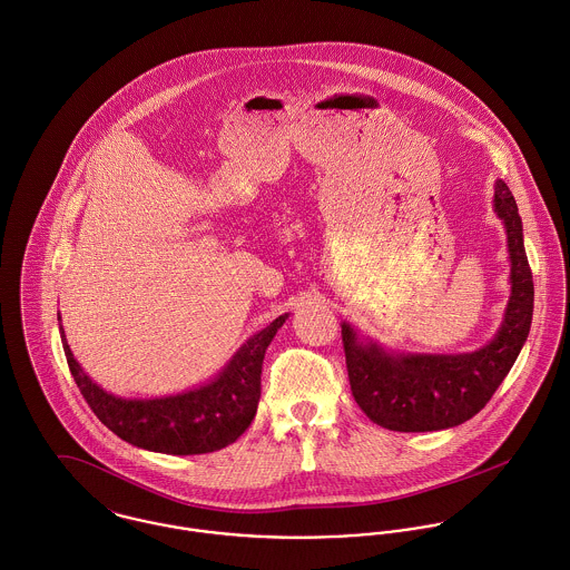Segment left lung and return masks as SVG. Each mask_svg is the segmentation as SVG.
Here are the masks:
<instances>
[{
    "label": "left lung",
    "instance_id": "1",
    "mask_svg": "<svg viewBox=\"0 0 570 570\" xmlns=\"http://www.w3.org/2000/svg\"><path fill=\"white\" fill-rule=\"evenodd\" d=\"M493 209L507 228L511 297L495 337L462 354H394L361 342L342 324L350 390L365 416L392 432H439L475 416L513 367L533 320V275L522 218L509 187L498 180Z\"/></svg>",
    "mask_w": 570,
    "mask_h": 570
}]
</instances>
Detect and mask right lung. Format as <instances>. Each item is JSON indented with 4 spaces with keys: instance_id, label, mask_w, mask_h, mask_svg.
I'll return each instance as SVG.
<instances>
[{
    "instance_id": "obj_1",
    "label": "right lung",
    "mask_w": 570,
    "mask_h": 570,
    "mask_svg": "<svg viewBox=\"0 0 570 570\" xmlns=\"http://www.w3.org/2000/svg\"><path fill=\"white\" fill-rule=\"evenodd\" d=\"M288 315H279L233 354L207 385L160 399H120L99 387L77 363L61 328V343L83 399L97 419L125 443L160 454H209L235 443L259 401V374L268 343ZM61 320V317H59Z\"/></svg>"
}]
</instances>
